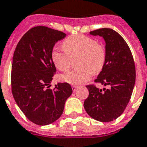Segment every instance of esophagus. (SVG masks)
Instances as JSON below:
<instances>
[{"label": "esophagus", "instance_id": "1", "mask_svg": "<svg viewBox=\"0 0 147 147\" xmlns=\"http://www.w3.org/2000/svg\"><path fill=\"white\" fill-rule=\"evenodd\" d=\"M71 88H72V90H73L74 92H75V91L77 90L78 86H71Z\"/></svg>", "mask_w": 147, "mask_h": 147}]
</instances>
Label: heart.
Returning <instances> with one entry per match:
<instances>
[{
	"label": "heart",
	"mask_w": 147,
	"mask_h": 147,
	"mask_svg": "<svg viewBox=\"0 0 147 147\" xmlns=\"http://www.w3.org/2000/svg\"><path fill=\"white\" fill-rule=\"evenodd\" d=\"M64 49L54 47L51 59L54 66L61 71L70 68L71 58L79 56L78 69L71 70L62 75L61 79L71 85L87 82L93 74L99 73L106 61V51L93 38L85 35L71 36L63 41Z\"/></svg>",
	"instance_id": "b5f03b06"
}]
</instances>
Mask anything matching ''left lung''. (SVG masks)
<instances>
[{
  "instance_id": "8db88e82",
  "label": "left lung",
  "mask_w": 147,
  "mask_h": 147,
  "mask_svg": "<svg viewBox=\"0 0 147 147\" xmlns=\"http://www.w3.org/2000/svg\"><path fill=\"white\" fill-rule=\"evenodd\" d=\"M90 33L102 36L106 43L105 64L95 82L110 88L102 91L94 85L86 86L89 96L84 108L95 120L112 121L124 112L131 98L136 82L134 60L127 43L115 30L103 28Z\"/></svg>"
}]
</instances>
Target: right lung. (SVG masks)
I'll use <instances>...</instances> for the list:
<instances>
[{
	"instance_id": "right-lung-1",
	"label": "right lung",
	"mask_w": 147,
	"mask_h": 147,
	"mask_svg": "<svg viewBox=\"0 0 147 147\" xmlns=\"http://www.w3.org/2000/svg\"><path fill=\"white\" fill-rule=\"evenodd\" d=\"M64 32L46 26H36L26 32L16 46L11 67V91L18 107L29 121L47 125L62 115L72 89L67 82L51 86L56 68L51 52Z\"/></svg>"
}]
</instances>
